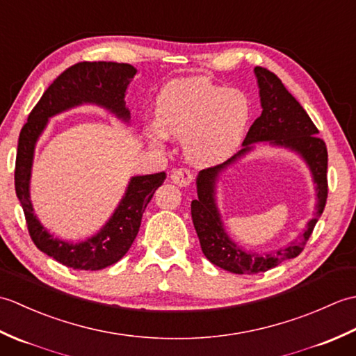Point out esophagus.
<instances>
[{
    "instance_id": "esophagus-1",
    "label": "esophagus",
    "mask_w": 356,
    "mask_h": 356,
    "mask_svg": "<svg viewBox=\"0 0 356 356\" xmlns=\"http://www.w3.org/2000/svg\"><path fill=\"white\" fill-rule=\"evenodd\" d=\"M171 180L179 186H188L193 184L194 172L190 168H176L171 174Z\"/></svg>"
}]
</instances>
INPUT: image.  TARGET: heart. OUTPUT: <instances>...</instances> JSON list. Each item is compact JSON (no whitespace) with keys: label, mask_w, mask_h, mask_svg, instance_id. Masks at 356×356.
I'll use <instances>...</instances> for the list:
<instances>
[{"label":"heart","mask_w":356,"mask_h":356,"mask_svg":"<svg viewBox=\"0 0 356 356\" xmlns=\"http://www.w3.org/2000/svg\"><path fill=\"white\" fill-rule=\"evenodd\" d=\"M156 118L166 136L184 139L190 161L211 165L225 161L240 145L251 119V104L240 90L194 76L162 90ZM154 134L162 136L159 130Z\"/></svg>","instance_id":"1"}]
</instances>
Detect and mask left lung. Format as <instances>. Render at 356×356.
Returning a JSON list of instances; mask_svg holds the SVG:
<instances>
[{"instance_id":"8db88e82","label":"left lung","mask_w":356,"mask_h":356,"mask_svg":"<svg viewBox=\"0 0 356 356\" xmlns=\"http://www.w3.org/2000/svg\"><path fill=\"white\" fill-rule=\"evenodd\" d=\"M255 74L259 79L260 97H261V115L254 120L243 140V149L232 156L228 162L209 166L202 170L197 177V195L199 199L191 202V217L195 232L200 241V248L207 259L232 274H259L266 272L277 264L289 259H295L303 251L309 237L323 214L327 200V147L326 142L316 136L312 119L309 118L301 104L287 92L275 73L269 72L264 67H255ZM260 140H269L277 145L289 146L303 155L312 166L314 179L317 184V214L308 224L307 231L300 241L293 242L284 250H279L274 254H249L240 250L231 242L222 231L213 203V182L216 174L226 164L246 150L250 143Z\"/></svg>"}]
</instances>
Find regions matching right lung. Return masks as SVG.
Segmentation results:
<instances>
[{"instance_id": "add662e5", "label": "right lung", "mask_w": 356, "mask_h": 356, "mask_svg": "<svg viewBox=\"0 0 356 356\" xmlns=\"http://www.w3.org/2000/svg\"><path fill=\"white\" fill-rule=\"evenodd\" d=\"M136 69L124 63H78L64 70L45 90L21 128L15 162V191L24 211L29 236L35 246L67 268L99 270L111 266L127 254L138 236L140 220L153 194L166 179L165 172L133 177L125 197L99 234L84 243L72 245L53 238L33 214L29 197V179L33 148L47 119L82 102H95L130 119L125 108V90Z\"/></svg>"}]
</instances>
